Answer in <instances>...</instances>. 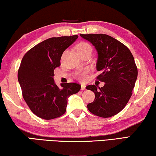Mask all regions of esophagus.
I'll return each mask as SVG.
<instances>
[{
    "instance_id": "1",
    "label": "esophagus",
    "mask_w": 156,
    "mask_h": 156,
    "mask_svg": "<svg viewBox=\"0 0 156 156\" xmlns=\"http://www.w3.org/2000/svg\"><path fill=\"white\" fill-rule=\"evenodd\" d=\"M86 89V86L84 84H82L81 85V90H85Z\"/></svg>"
}]
</instances>
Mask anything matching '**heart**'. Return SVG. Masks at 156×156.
Masks as SVG:
<instances>
[{
	"label": "heart",
	"instance_id": "obj_1",
	"mask_svg": "<svg viewBox=\"0 0 156 156\" xmlns=\"http://www.w3.org/2000/svg\"><path fill=\"white\" fill-rule=\"evenodd\" d=\"M76 50H77L78 54H80L87 51H91L92 48H91V46L88 43L83 41L78 43L77 45H76ZM88 72H89L88 69H84V70L80 71V72L76 73V78L79 80L83 81L85 80V78L87 77V74Z\"/></svg>",
	"mask_w": 156,
	"mask_h": 156
}]
</instances>
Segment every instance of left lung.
Returning a JSON list of instances; mask_svg holds the SVG:
<instances>
[{"instance_id": "obj_1", "label": "left lung", "mask_w": 156, "mask_h": 156, "mask_svg": "<svg viewBox=\"0 0 156 156\" xmlns=\"http://www.w3.org/2000/svg\"><path fill=\"white\" fill-rule=\"evenodd\" d=\"M91 42L98 54L96 68L101 72L97 80L104 82L87 89L95 94L93 102L87 105L89 112L102 118H109L121 112L132 96L138 77V68L130 50L113 37L103 34H80Z\"/></svg>"}]
</instances>
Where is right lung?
Returning <instances> with one entry per match:
<instances>
[{
	"mask_svg": "<svg viewBox=\"0 0 156 156\" xmlns=\"http://www.w3.org/2000/svg\"><path fill=\"white\" fill-rule=\"evenodd\" d=\"M78 35L53 37L34 46L23 56L18 72L23 97L29 108L38 117L51 120L66 112L67 98L78 93L81 85L68 83L58 87L54 71L60 66L62 53Z\"/></svg>",
	"mask_w": 156,
	"mask_h": 156,
	"instance_id": "add662e5",
	"label": "right lung"
}]
</instances>
